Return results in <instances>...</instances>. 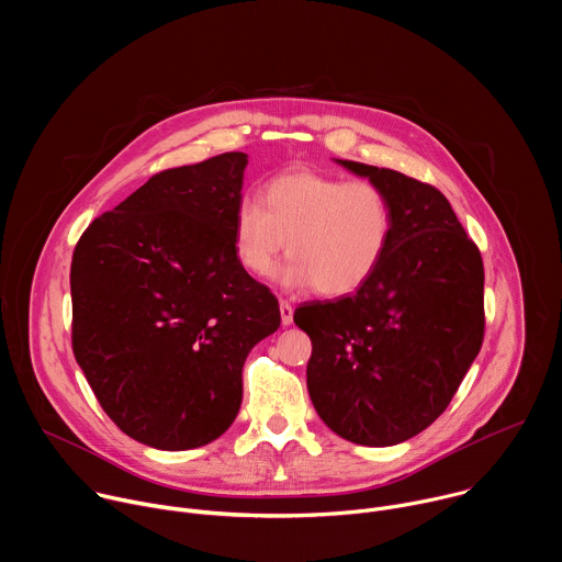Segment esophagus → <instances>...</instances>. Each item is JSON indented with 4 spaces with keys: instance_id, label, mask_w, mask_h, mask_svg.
Masks as SVG:
<instances>
[{
    "instance_id": "esophagus-1",
    "label": "esophagus",
    "mask_w": 562,
    "mask_h": 562,
    "mask_svg": "<svg viewBox=\"0 0 562 562\" xmlns=\"http://www.w3.org/2000/svg\"><path fill=\"white\" fill-rule=\"evenodd\" d=\"M280 317H282L284 327H289L293 323V306L286 300H280Z\"/></svg>"
}]
</instances>
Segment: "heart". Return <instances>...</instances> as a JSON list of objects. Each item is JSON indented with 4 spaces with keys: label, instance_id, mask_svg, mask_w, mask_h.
<instances>
[{
    "label": "heart",
    "instance_id": "obj_1",
    "mask_svg": "<svg viewBox=\"0 0 562 562\" xmlns=\"http://www.w3.org/2000/svg\"><path fill=\"white\" fill-rule=\"evenodd\" d=\"M395 228L389 193L373 180L289 171L267 182L262 202L239 200L233 251L251 276H269L286 249L280 282L338 297L358 291L382 265Z\"/></svg>",
    "mask_w": 562,
    "mask_h": 562
}]
</instances>
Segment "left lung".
Returning <instances> with one entry per match:
<instances>
[{"instance_id":"8db88e82","label":"left lung","mask_w":562,"mask_h":562,"mask_svg":"<svg viewBox=\"0 0 562 562\" xmlns=\"http://www.w3.org/2000/svg\"><path fill=\"white\" fill-rule=\"evenodd\" d=\"M395 228L378 271L351 297L308 302L293 323L313 351L311 403L325 425L367 447L405 442L451 403L485 338V269L447 198L431 184L360 162Z\"/></svg>"}]
</instances>
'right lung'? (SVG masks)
Instances as JSON below:
<instances>
[{
	"mask_svg": "<svg viewBox=\"0 0 562 562\" xmlns=\"http://www.w3.org/2000/svg\"><path fill=\"white\" fill-rule=\"evenodd\" d=\"M245 167L233 150L159 171L72 251L75 360L104 414L155 449L220 438L249 351L280 327L278 297L233 251Z\"/></svg>",
	"mask_w": 562,
	"mask_h": 562,
	"instance_id": "right-lung-1",
	"label": "right lung"
}]
</instances>
